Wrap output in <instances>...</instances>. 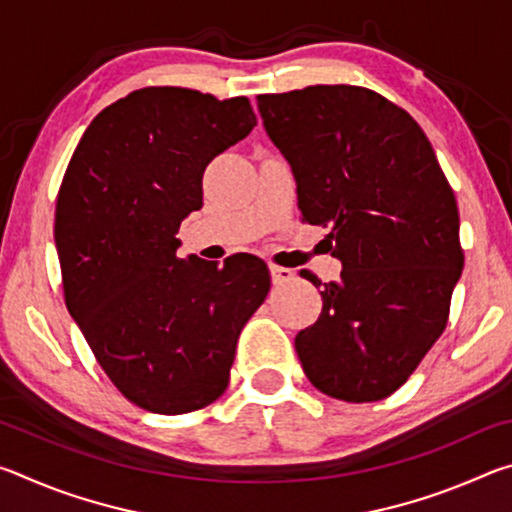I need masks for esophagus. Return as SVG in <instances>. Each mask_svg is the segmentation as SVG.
I'll return each mask as SVG.
<instances>
[{"instance_id": "esophagus-1", "label": "esophagus", "mask_w": 512, "mask_h": 512, "mask_svg": "<svg viewBox=\"0 0 512 512\" xmlns=\"http://www.w3.org/2000/svg\"><path fill=\"white\" fill-rule=\"evenodd\" d=\"M268 271H271L273 284H284V282L293 280V271H291V268H287V266H275V264H271V266H268Z\"/></svg>"}]
</instances>
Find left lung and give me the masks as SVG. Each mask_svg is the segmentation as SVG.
Returning a JSON list of instances; mask_svg holds the SVG:
<instances>
[{
    "mask_svg": "<svg viewBox=\"0 0 512 512\" xmlns=\"http://www.w3.org/2000/svg\"><path fill=\"white\" fill-rule=\"evenodd\" d=\"M257 108L296 178L302 219L329 228L327 250L343 264L296 336L302 370L336 400H384L447 325L463 271L452 187L418 121L377 92L309 85L259 94Z\"/></svg>",
    "mask_w": 512,
    "mask_h": 512,
    "instance_id": "1",
    "label": "left lung"
}]
</instances>
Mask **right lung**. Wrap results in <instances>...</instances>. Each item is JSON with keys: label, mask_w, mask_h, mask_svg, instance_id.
<instances>
[{"label": "right lung", "mask_w": 512, "mask_h": 512, "mask_svg": "<svg viewBox=\"0 0 512 512\" xmlns=\"http://www.w3.org/2000/svg\"><path fill=\"white\" fill-rule=\"evenodd\" d=\"M246 97L144 88L101 110L69 160L54 241L69 316L121 395L162 415L212 404L271 275L259 257L180 259L203 171L253 131Z\"/></svg>", "instance_id": "add662e5"}]
</instances>
